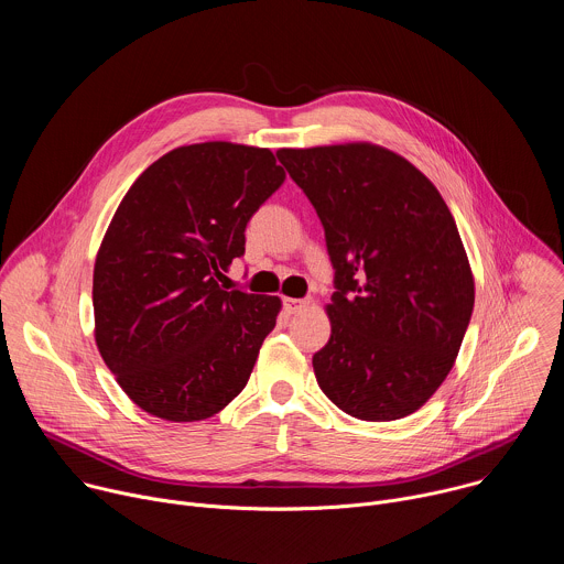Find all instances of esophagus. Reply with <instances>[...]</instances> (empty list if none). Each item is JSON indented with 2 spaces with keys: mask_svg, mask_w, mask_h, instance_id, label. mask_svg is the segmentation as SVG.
Wrapping results in <instances>:
<instances>
[{
  "mask_svg": "<svg viewBox=\"0 0 564 564\" xmlns=\"http://www.w3.org/2000/svg\"><path fill=\"white\" fill-rule=\"evenodd\" d=\"M283 305H285V312L288 314H296L301 312L305 305H310L307 299H283Z\"/></svg>",
  "mask_w": 564,
  "mask_h": 564,
  "instance_id": "obj_1",
  "label": "esophagus"
}]
</instances>
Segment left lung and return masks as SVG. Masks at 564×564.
Here are the masks:
<instances>
[{
  "mask_svg": "<svg viewBox=\"0 0 564 564\" xmlns=\"http://www.w3.org/2000/svg\"><path fill=\"white\" fill-rule=\"evenodd\" d=\"M335 268L333 335L312 357L326 397L366 422L422 409L451 372L475 283L451 209L406 158L370 142L279 149Z\"/></svg>",
  "mask_w": 564,
  "mask_h": 564,
  "instance_id": "8db88e82",
  "label": "left lung"
}]
</instances>
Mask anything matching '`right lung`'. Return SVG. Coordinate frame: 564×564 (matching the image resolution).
<instances>
[{
  "instance_id": "obj_1",
  "label": "right lung",
  "mask_w": 564,
  "mask_h": 564,
  "mask_svg": "<svg viewBox=\"0 0 564 564\" xmlns=\"http://www.w3.org/2000/svg\"><path fill=\"white\" fill-rule=\"evenodd\" d=\"M283 181L270 149L198 142L158 158L118 205L94 268L96 344L144 413L200 422L246 388L281 299L218 281Z\"/></svg>"
}]
</instances>
